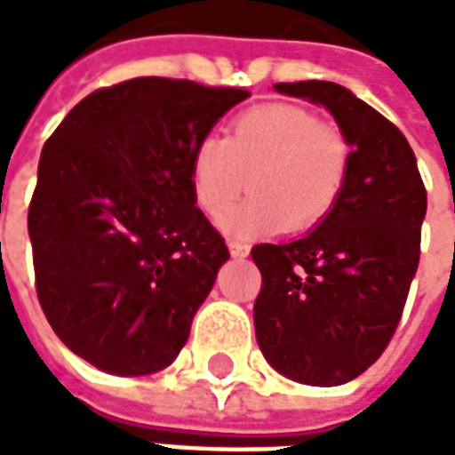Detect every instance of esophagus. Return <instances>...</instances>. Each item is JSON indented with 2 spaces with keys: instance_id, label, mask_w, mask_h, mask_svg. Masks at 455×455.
<instances>
[{
  "instance_id": "1",
  "label": "esophagus",
  "mask_w": 455,
  "mask_h": 455,
  "mask_svg": "<svg viewBox=\"0 0 455 455\" xmlns=\"http://www.w3.org/2000/svg\"><path fill=\"white\" fill-rule=\"evenodd\" d=\"M228 253L234 258H246L248 246L246 243H241V241H228Z\"/></svg>"
}]
</instances>
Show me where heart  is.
<instances>
[{"instance_id":"1","label":"heart","mask_w":455,"mask_h":455,"mask_svg":"<svg viewBox=\"0 0 455 455\" xmlns=\"http://www.w3.org/2000/svg\"><path fill=\"white\" fill-rule=\"evenodd\" d=\"M348 170L351 143L343 131L305 107L267 102L238 114L227 140L204 136L195 143L189 185L199 209L219 219L251 178L256 195L224 217V227L253 236L322 224L341 197Z\"/></svg>"}]
</instances>
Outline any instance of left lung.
<instances>
[{
  "label": "left lung",
  "mask_w": 455,
  "mask_h": 455,
  "mask_svg": "<svg viewBox=\"0 0 455 455\" xmlns=\"http://www.w3.org/2000/svg\"><path fill=\"white\" fill-rule=\"evenodd\" d=\"M275 90L324 104L353 146L334 212L307 236L251 251L263 277L253 305L260 351L290 380L331 387L368 371L400 324L427 189L404 133L351 90L324 80Z\"/></svg>",
  "instance_id": "obj_1"
}]
</instances>
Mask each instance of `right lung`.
Masks as SVG:
<instances>
[{"instance_id":"1","label":"right lung","mask_w":455,"mask_h":455,"mask_svg":"<svg viewBox=\"0 0 455 455\" xmlns=\"http://www.w3.org/2000/svg\"><path fill=\"white\" fill-rule=\"evenodd\" d=\"M238 87L133 77L75 104L45 140L28 204L36 292L80 358L148 375L178 358L228 248L189 185V156Z\"/></svg>"}]
</instances>
